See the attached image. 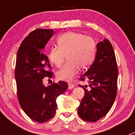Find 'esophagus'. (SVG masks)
Segmentation results:
<instances>
[{"instance_id":"esophagus-1","label":"esophagus","mask_w":135,"mask_h":135,"mask_svg":"<svg viewBox=\"0 0 135 135\" xmlns=\"http://www.w3.org/2000/svg\"><path fill=\"white\" fill-rule=\"evenodd\" d=\"M68 85H69V89H72L74 87V85H73L72 83H69V84H68Z\"/></svg>"}]
</instances>
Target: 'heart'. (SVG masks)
<instances>
[{
	"label": "heart",
	"instance_id": "heart-1",
	"mask_svg": "<svg viewBox=\"0 0 135 135\" xmlns=\"http://www.w3.org/2000/svg\"><path fill=\"white\" fill-rule=\"evenodd\" d=\"M58 47L51 48L48 59L55 66H62L67 55L68 62L57 73V78L70 81L78 74L80 68L87 69L93 62L96 53V44L89 36L76 32H68L57 40Z\"/></svg>",
	"mask_w": 135,
	"mask_h": 135
}]
</instances>
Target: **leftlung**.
Wrapping results in <instances>:
<instances>
[{
  "label": "left lung",
  "mask_w": 135,
  "mask_h": 135,
  "mask_svg": "<svg viewBox=\"0 0 135 135\" xmlns=\"http://www.w3.org/2000/svg\"><path fill=\"white\" fill-rule=\"evenodd\" d=\"M97 47L93 63L79 79L89 83V89L86 85H79L85 93L78 110L80 118L88 122H97L110 111L118 89V69L112 46L104 39Z\"/></svg>",
  "instance_id": "1"
}]
</instances>
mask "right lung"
I'll return each instance as SVG.
<instances>
[{"label": "right lung", "instance_id": "obj_1", "mask_svg": "<svg viewBox=\"0 0 135 135\" xmlns=\"http://www.w3.org/2000/svg\"><path fill=\"white\" fill-rule=\"evenodd\" d=\"M53 29L37 28L23 40L16 58L15 77L17 99L25 113L38 123L47 122L56 112V99L68 88L65 81L51 83L45 87V77L51 78L53 72L47 57L42 53Z\"/></svg>", "mask_w": 135, "mask_h": 135}]
</instances>
